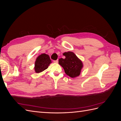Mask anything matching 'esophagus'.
I'll return each instance as SVG.
<instances>
[{"instance_id": "obj_1", "label": "esophagus", "mask_w": 121, "mask_h": 121, "mask_svg": "<svg viewBox=\"0 0 121 121\" xmlns=\"http://www.w3.org/2000/svg\"><path fill=\"white\" fill-rule=\"evenodd\" d=\"M58 60H54L53 61V62H54V63H58Z\"/></svg>"}]
</instances>
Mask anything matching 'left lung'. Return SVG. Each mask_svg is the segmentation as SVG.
<instances>
[{"label": "left lung", "mask_w": 121, "mask_h": 121, "mask_svg": "<svg viewBox=\"0 0 121 121\" xmlns=\"http://www.w3.org/2000/svg\"><path fill=\"white\" fill-rule=\"evenodd\" d=\"M65 58H60L58 64L64 69L65 73L71 78L78 77L83 67L82 61L72 52H65L63 53Z\"/></svg>", "instance_id": "1"}]
</instances>
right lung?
Listing matches in <instances>:
<instances>
[{
  "label": "right lung",
  "mask_w": 121,
  "mask_h": 121,
  "mask_svg": "<svg viewBox=\"0 0 121 121\" xmlns=\"http://www.w3.org/2000/svg\"><path fill=\"white\" fill-rule=\"evenodd\" d=\"M51 63L52 60L48 54L45 53L40 54L36 58L35 62V72L36 73L42 72L48 68Z\"/></svg>",
  "instance_id": "1"
}]
</instances>
